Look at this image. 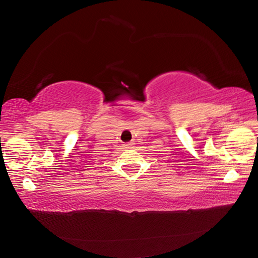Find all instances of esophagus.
Listing matches in <instances>:
<instances>
[{"instance_id": "1", "label": "esophagus", "mask_w": 258, "mask_h": 258, "mask_svg": "<svg viewBox=\"0 0 258 258\" xmlns=\"http://www.w3.org/2000/svg\"><path fill=\"white\" fill-rule=\"evenodd\" d=\"M125 148H127V149H130V148L133 147V143L132 142H128V143H125Z\"/></svg>"}]
</instances>
